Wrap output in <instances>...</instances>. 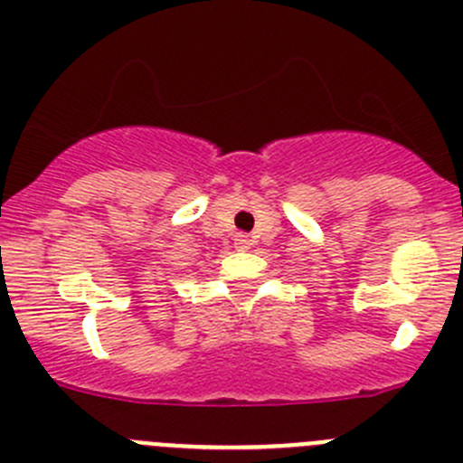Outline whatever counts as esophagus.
I'll use <instances>...</instances> for the list:
<instances>
[{"label": "esophagus", "mask_w": 463, "mask_h": 463, "mask_svg": "<svg viewBox=\"0 0 463 463\" xmlns=\"http://www.w3.org/2000/svg\"><path fill=\"white\" fill-rule=\"evenodd\" d=\"M249 244H250V241L246 240V235H237V240H235V249L246 250V249H249Z\"/></svg>", "instance_id": "obj_1"}]
</instances>
